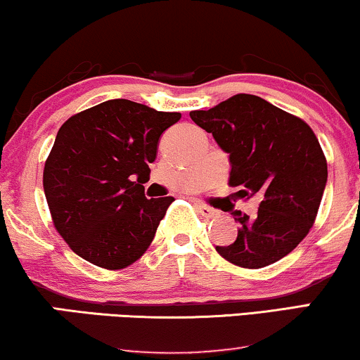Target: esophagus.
<instances>
[{"mask_svg": "<svg viewBox=\"0 0 360 360\" xmlns=\"http://www.w3.org/2000/svg\"><path fill=\"white\" fill-rule=\"evenodd\" d=\"M198 209L199 212H201V216L207 217V219H216V217H219V212H217L216 209L206 206V204H198Z\"/></svg>", "mask_w": 360, "mask_h": 360, "instance_id": "esophagus-1", "label": "esophagus"}]
</instances>
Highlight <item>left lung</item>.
I'll return each mask as SVG.
<instances>
[{"instance_id":"1","label":"left lung","mask_w":360,"mask_h":360,"mask_svg":"<svg viewBox=\"0 0 360 360\" xmlns=\"http://www.w3.org/2000/svg\"><path fill=\"white\" fill-rule=\"evenodd\" d=\"M189 116L229 154L236 195L261 198L254 217L233 212L238 238L216 251L245 269L288 256L311 231L327 183V161L311 126L254 94H236Z\"/></svg>"}]
</instances>
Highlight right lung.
Instances as JSON below:
<instances>
[{
  "label": "right lung",
  "mask_w": 360,
  "mask_h": 360,
  "mask_svg": "<svg viewBox=\"0 0 360 360\" xmlns=\"http://www.w3.org/2000/svg\"><path fill=\"white\" fill-rule=\"evenodd\" d=\"M179 120V112L109 99L59 127L43 188L53 224L72 252L116 271L148 251L174 198L148 199L143 184L159 138Z\"/></svg>",
  "instance_id": "obj_1"
}]
</instances>
